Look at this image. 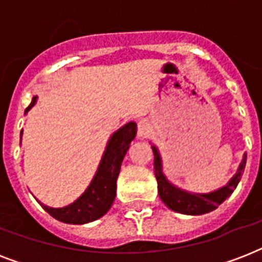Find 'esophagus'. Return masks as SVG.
Here are the masks:
<instances>
[{
	"label": "esophagus",
	"mask_w": 262,
	"mask_h": 262,
	"mask_svg": "<svg viewBox=\"0 0 262 262\" xmlns=\"http://www.w3.org/2000/svg\"><path fill=\"white\" fill-rule=\"evenodd\" d=\"M149 133H151V126H149V123H148L147 121H140V122L137 123V135H139V137L145 139Z\"/></svg>",
	"instance_id": "1"
}]
</instances>
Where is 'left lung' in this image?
Listing matches in <instances>:
<instances>
[{"mask_svg":"<svg viewBox=\"0 0 262 262\" xmlns=\"http://www.w3.org/2000/svg\"><path fill=\"white\" fill-rule=\"evenodd\" d=\"M152 151L155 156V177L158 181L160 199L170 209L179 212V213H185V215H204V213L216 209L232 191L235 190V187L238 186L241 181V177H242V172H244L245 164H246V158H245L235 177L219 190L208 193V194H193V193L179 190L167 182V179L164 178L163 172H162L159 152L155 147H152Z\"/></svg>","mask_w":262,"mask_h":262,"instance_id":"left-lung-1","label":"left lung"}]
</instances>
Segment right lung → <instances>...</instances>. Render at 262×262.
I'll return each instance as SVG.
<instances>
[{
  "label": "right lung",
  "instance_id": "right-lung-1",
  "mask_svg": "<svg viewBox=\"0 0 262 262\" xmlns=\"http://www.w3.org/2000/svg\"><path fill=\"white\" fill-rule=\"evenodd\" d=\"M35 102L36 96L32 98V102L26 108V113L34 106ZM135 136L136 123L133 122H129L115 132L107 144L98 172L87 190L84 191V194L73 204L63 208H50L40 204L43 209L54 219L68 224L90 223L106 215L114 203L117 178L121 170V164Z\"/></svg>",
  "mask_w": 262,
  "mask_h": 262
}]
</instances>
